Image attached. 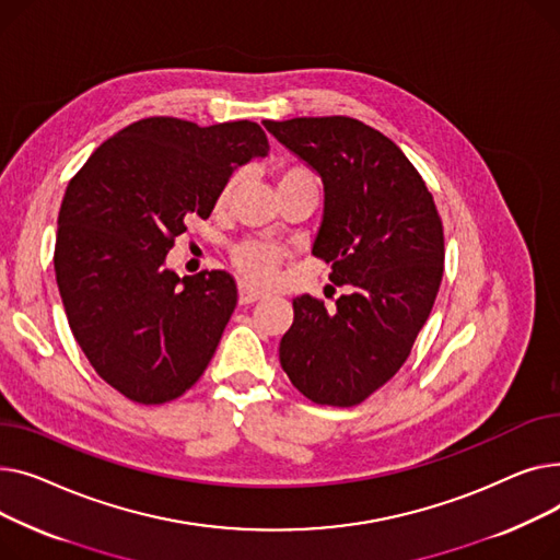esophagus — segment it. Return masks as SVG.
<instances>
[{"instance_id": "obj_1", "label": "esophagus", "mask_w": 560, "mask_h": 560, "mask_svg": "<svg viewBox=\"0 0 560 560\" xmlns=\"http://www.w3.org/2000/svg\"><path fill=\"white\" fill-rule=\"evenodd\" d=\"M259 299H265V291L253 287V284L246 282V280L240 282V303H242V305L255 303V301H259Z\"/></svg>"}]
</instances>
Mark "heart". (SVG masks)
<instances>
[{"label": "heart", "instance_id": "b5f03b06", "mask_svg": "<svg viewBox=\"0 0 560 560\" xmlns=\"http://www.w3.org/2000/svg\"><path fill=\"white\" fill-rule=\"evenodd\" d=\"M240 183H242V176H240V174L230 176V178L225 180V185L221 187V191H219V196H217V208H223V206L230 201V196L235 194V189L240 187ZM293 183H316V178H314V174H312L310 170H305V167H287V170H280V172H278V187L293 185ZM280 257H282L280 248H276V246H271V244H267V242H255V240L242 242V244L235 246V250H233V259H235L237 269H240L246 278L255 280V282H267V280H271V278H273V271H276V265L280 261Z\"/></svg>", "mask_w": 560, "mask_h": 560}]
</instances>
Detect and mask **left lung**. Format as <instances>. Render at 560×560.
<instances>
[{
	"instance_id": "8db88e82",
	"label": "left lung",
	"mask_w": 560,
	"mask_h": 560,
	"mask_svg": "<svg viewBox=\"0 0 560 560\" xmlns=\"http://www.w3.org/2000/svg\"><path fill=\"white\" fill-rule=\"evenodd\" d=\"M323 180L312 255L348 287L335 307L293 299L280 341L291 384L316 405L364 402L407 361L443 278V223L413 164L380 130L350 117L261 121Z\"/></svg>"
}]
</instances>
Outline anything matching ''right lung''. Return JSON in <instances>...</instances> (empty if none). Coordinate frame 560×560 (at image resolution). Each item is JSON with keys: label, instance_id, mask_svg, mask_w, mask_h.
<instances>
[{"label": "right lung", "instance_id": "obj_1", "mask_svg": "<svg viewBox=\"0 0 560 560\" xmlns=\"http://www.w3.org/2000/svg\"><path fill=\"white\" fill-rule=\"evenodd\" d=\"M269 153L255 121L149 117L121 128L70 180L58 214L56 282L92 369L142 405L176 400L208 369L237 305L225 271L180 278L167 253L208 219L225 180Z\"/></svg>", "mask_w": 560, "mask_h": 560}]
</instances>
